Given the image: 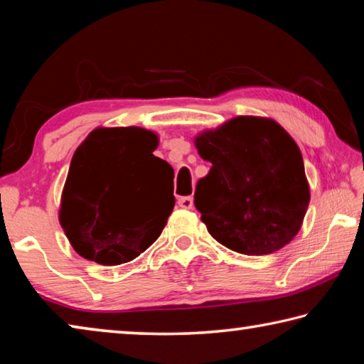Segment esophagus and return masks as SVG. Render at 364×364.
<instances>
[{
    "label": "esophagus",
    "instance_id": "obj_1",
    "mask_svg": "<svg viewBox=\"0 0 364 364\" xmlns=\"http://www.w3.org/2000/svg\"><path fill=\"white\" fill-rule=\"evenodd\" d=\"M178 205H180L181 208H193L194 207V199L191 196H186V197H180L178 199Z\"/></svg>",
    "mask_w": 364,
    "mask_h": 364
}]
</instances>
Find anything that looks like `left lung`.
I'll list each match as a JSON object with an SVG mask.
<instances>
[{
    "instance_id": "obj_1",
    "label": "left lung",
    "mask_w": 364,
    "mask_h": 364,
    "mask_svg": "<svg viewBox=\"0 0 364 364\" xmlns=\"http://www.w3.org/2000/svg\"><path fill=\"white\" fill-rule=\"evenodd\" d=\"M212 164L194 204L208 232L244 255H268L297 236L310 204L297 143L268 117L239 115L194 136Z\"/></svg>"
}]
</instances>
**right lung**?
<instances>
[{"label":"right lung","mask_w":364,"mask_h":364,"mask_svg":"<svg viewBox=\"0 0 364 364\" xmlns=\"http://www.w3.org/2000/svg\"><path fill=\"white\" fill-rule=\"evenodd\" d=\"M159 136L139 127H97L73 152L59 223L80 257L104 267L132 262L156 242L175 205L173 168L154 156Z\"/></svg>","instance_id":"1"}]
</instances>
